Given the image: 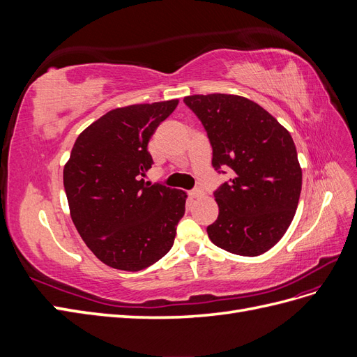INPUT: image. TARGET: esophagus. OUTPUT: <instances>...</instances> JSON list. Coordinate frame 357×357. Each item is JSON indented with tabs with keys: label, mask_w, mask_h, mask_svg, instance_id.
<instances>
[{
	"label": "esophagus",
	"mask_w": 357,
	"mask_h": 357,
	"mask_svg": "<svg viewBox=\"0 0 357 357\" xmlns=\"http://www.w3.org/2000/svg\"><path fill=\"white\" fill-rule=\"evenodd\" d=\"M189 195H190V198H199V197H202V195H204V192H202V189L197 188V189L190 190V192H189Z\"/></svg>",
	"instance_id": "34e87169"
}]
</instances>
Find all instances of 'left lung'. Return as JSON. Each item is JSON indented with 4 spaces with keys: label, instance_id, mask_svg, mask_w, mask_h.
<instances>
[{
    "label": "left lung",
    "instance_id": "1",
    "mask_svg": "<svg viewBox=\"0 0 357 357\" xmlns=\"http://www.w3.org/2000/svg\"><path fill=\"white\" fill-rule=\"evenodd\" d=\"M202 122L215 169L232 178L214 192L218 220L207 228L223 250L259 256L286 234L298 208L302 169L294 139L261 105L240 95L185 96Z\"/></svg>",
    "mask_w": 357,
    "mask_h": 357
}]
</instances>
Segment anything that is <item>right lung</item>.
<instances>
[{
    "instance_id": "add662e5",
    "label": "right lung",
    "mask_w": 357,
    "mask_h": 357,
    "mask_svg": "<svg viewBox=\"0 0 357 357\" xmlns=\"http://www.w3.org/2000/svg\"><path fill=\"white\" fill-rule=\"evenodd\" d=\"M178 100L114 109L77 137L63 167L75 228L105 265L142 271L174 244L188 195L144 181L153 159L147 144Z\"/></svg>"
}]
</instances>
